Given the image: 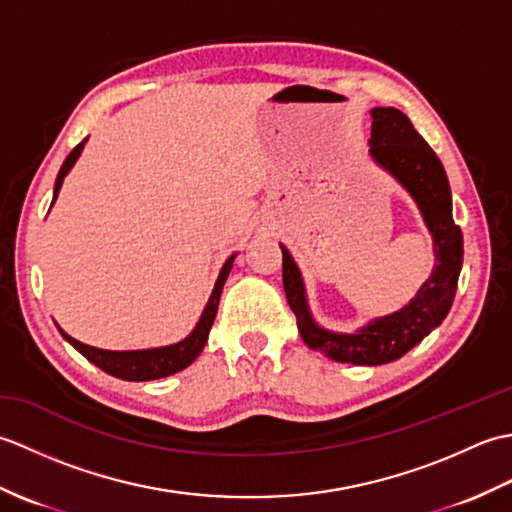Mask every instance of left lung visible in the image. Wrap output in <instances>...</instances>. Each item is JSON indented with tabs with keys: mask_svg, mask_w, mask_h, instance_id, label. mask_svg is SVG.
I'll list each match as a JSON object with an SVG mask.
<instances>
[{
	"mask_svg": "<svg viewBox=\"0 0 512 512\" xmlns=\"http://www.w3.org/2000/svg\"><path fill=\"white\" fill-rule=\"evenodd\" d=\"M372 116L374 125L369 154L391 176H396L400 184H405V189L418 202L424 222L433 235L436 268L431 277L424 281L409 306L389 314V317L376 319L356 334H334L312 321L299 268L292 262L288 250L281 246V253H284L281 275H284L286 299L297 317L303 343L336 363L352 365H383L396 361L413 345H418L433 328H438L451 310L464 255L462 231L453 222L451 213L449 180L436 151L396 107H376Z\"/></svg>",
	"mask_w": 512,
	"mask_h": 512,
	"instance_id": "obj_1",
	"label": "left lung"
}]
</instances>
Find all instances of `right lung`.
<instances>
[{
	"mask_svg": "<svg viewBox=\"0 0 512 512\" xmlns=\"http://www.w3.org/2000/svg\"><path fill=\"white\" fill-rule=\"evenodd\" d=\"M81 149H83V143L76 145L70 151V156L65 158V162L61 165L57 182H54V200H57L65 173L72 169L76 158H79V154H81ZM233 259H235V255L228 257V262L224 264L220 277H217L213 295H211L209 303H206V308L202 312L198 325H195V330L187 336V339L176 343V345L156 347V350H138V352H110V350H99V347H92V345H85L81 341H76V339H72V336H68L61 330L63 339L68 341L70 345H74L76 350H79L85 358H88L90 363H94L96 367H101L103 372L112 374L116 378H123V380H154V378H165V376L176 374V372H180V369L191 365L195 358H198L206 339H209L211 325H213L215 314H217V306H220L222 286H224L228 273H231Z\"/></svg>",
	"mask_w": 512,
	"mask_h": 512,
	"instance_id": "1",
	"label": "right lung"
}]
</instances>
